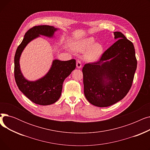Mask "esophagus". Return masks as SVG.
<instances>
[{"mask_svg": "<svg viewBox=\"0 0 150 150\" xmlns=\"http://www.w3.org/2000/svg\"><path fill=\"white\" fill-rule=\"evenodd\" d=\"M76 67H77L78 69H80V68H81V67H82V64H81V61H80V60H77V61H76Z\"/></svg>", "mask_w": 150, "mask_h": 150, "instance_id": "esophagus-1", "label": "esophagus"}]
</instances>
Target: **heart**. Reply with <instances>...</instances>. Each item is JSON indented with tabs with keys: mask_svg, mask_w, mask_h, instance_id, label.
<instances>
[{
	"mask_svg": "<svg viewBox=\"0 0 150 150\" xmlns=\"http://www.w3.org/2000/svg\"><path fill=\"white\" fill-rule=\"evenodd\" d=\"M92 37H89L74 41L72 43V48L78 52H84L88 50L84 54V59L88 61L97 60L103 54V47L98 42H95Z\"/></svg>",
	"mask_w": 150,
	"mask_h": 150,
	"instance_id": "1",
	"label": "heart"
}]
</instances>
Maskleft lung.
<instances>
[{
	"mask_svg": "<svg viewBox=\"0 0 150 150\" xmlns=\"http://www.w3.org/2000/svg\"><path fill=\"white\" fill-rule=\"evenodd\" d=\"M118 40L102 54L99 61L83 68L84 96L92 105L108 107L122 100L128 93L137 68L134 47L119 31Z\"/></svg>",
	"mask_w": 150,
	"mask_h": 150,
	"instance_id": "obj_1",
	"label": "left lung"
}]
</instances>
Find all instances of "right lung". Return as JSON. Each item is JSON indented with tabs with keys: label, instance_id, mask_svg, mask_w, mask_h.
Returning <instances> with one entry per match:
<instances>
[{
	"label": "right lung",
	"instance_id": "right-lung-1",
	"mask_svg": "<svg viewBox=\"0 0 150 150\" xmlns=\"http://www.w3.org/2000/svg\"><path fill=\"white\" fill-rule=\"evenodd\" d=\"M58 28L50 25L35 26L28 30L18 46L14 56V78L19 89L33 103L39 105H50L60 98L62 84L76 67L75 59L60 61L54 59L47 74L38 80L28 81L23 76L19 60L27 45L34 39L45 36L53 38Z\"/></svg>",
	"mask_w": 150,
	"mask_h": 150
}]
</instances>
